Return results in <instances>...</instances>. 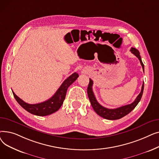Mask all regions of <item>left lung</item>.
<instances>
[{
  "instance_id": "1",
  "label": "left lung",
  "mask_w": 159,
  "mask_h": 159,
  "mask_svg": "<svg viewBox=\"0 0 159 159\" xmlns=\"http://www.w3.org/2000/svg\"><path fill=\"white\" fill-rule=\"evenodd\" d=\"M130 51L131 52V53L133 54H134L139 58L142 66H143V71H144V66L143 63V61H142L139 50L135 48H131ZM93 83V80L91 79H89V82L88 89H87L88 95V97L89 99V101L91 102V106H92V107L93 108L94 111L99 116H101L102 118L107 119V120L119 119L122 118L123 116H126L128 113H129L133 109H134V108L138 104V103L140 102V99L142 98V96H143V90H144V83H143V86H142L140 93L137 96V97L136 98L134 102H132L130 104L123 106H121V107H119L117 108H115V109H108V108L103 107L102 106H101L97 102V99L95 97V95L93 93V89H92Z\"/></svg>"
}]
</instances>
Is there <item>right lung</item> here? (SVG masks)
I'll use <instances>...</instances> for the list:
<instances>
[{"label":"right lung","mask_w":159,"mask_h":159,"mask_svg":"<svg viewBox=\"0 0 159 159\" xmlns=\"http://www.w3.org/2000/svg\"><path fill=\"white\" fill-rule=\"evenodd\" d=\"M79 77L77 73H74L67 78L56 91V93L47 101L39 103L30 104L23 101L19 97L16 96L13 91V94L17 102L29 113L37 116H46L51 115L59 110L65 99L67 89L68 87Z\"/></svg>","instance_id":"add662e5"}]
</instances>
